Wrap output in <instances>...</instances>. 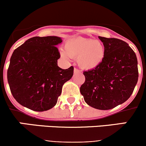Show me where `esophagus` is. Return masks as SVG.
<instances>
[{
  "mask_svg": "<svg viewBox=\"0 0 146 146\" xmlns=\"http://www.w3.org/2000/svg\"><path fill=\"white\" fill-rule=\"evenodd\" d=\"M80 73V70H79L78 68H74V73H75V74H76V73Z\"/></svg>",
  "mask_w": 146,
  "mask_h": 146,
  "instance_id": "obj_1",
  "label": "esophagus"
}]
</instances>
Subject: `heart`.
I'll list each match as a JSON object with an SVG mask.
<instances>
[{
  "label": "heart",
  "instance_id": "1",
  "mask_svg": "<svg viewBox=\"0 0 146 146\" xmlns=\"http://www.w3.org/2000/svg\"><path fill=\"white\" fill-rule=\"evenodd\" d=\"M64 59L77 58L78 66L82 69L91 70L99 66L105 56V47L101 42L92 39L76 37L65 44V51H60Z\"/></svg>",
  "mask_w": 146,
  "mask_h": 146
}]
</instances>
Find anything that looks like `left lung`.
I'll use <instances>...</instances> for the list:
<instances>
[{
	"mask_svg": "<svg viewBox=\"0 0 146 146\" xmlns=\"http://www.w3.org/2000/svg\"><path fill=\"white\" fill-rule=\"evenodd\" d=\"M105 56L99 66L83 72L85 81L80 93L93 108L107 110L125 102L133 93L138 78L136 55L126 42L99 36Z\"/></svg>",
	"mask_w": 146,
	"mask_h": 146,
	"instance_id": "8db88e82",
	"label": "left lung"
}]
</instances>
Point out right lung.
Masks as SVG:
<instances>
[{"instance_id":"right-lung-1","label":"right lung","mask_w":146,"mask_h":146,"mask_svg":"<svg viewBox=\"0 0 146 146\" xmlns=\"http://www.w3.org/2000/svg\"><path fill=\"white\" fill-rule=\"evenodd\" d=\"M62 42L56 36H35L14 50L7 77L13 98L35 111L50 110L56 104L64 84L73 75V67H58L56 46Z\"/></svg>"}]
</instances>
